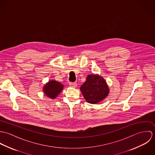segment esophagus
I'll list each match as a JSON object with an SVG mask.
<instances>
[{"label":"esophagus","instance_id":"1","mask_svg":"<svg viewBox=\"0 0 155 155\" xmlns=\"http://www.w3.org/2000/svg\"><path fill=\"white\" fill-rule=\"evenodd\" d=\"M69 85L72 88H75L76 87H77V84L74 82H70Z\"/></svg>","mask_w":155,"mask_h":155}]
</instances>
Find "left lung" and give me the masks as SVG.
<instances>
[{"label":"left lung","mask_w":155,"mask_h":155,"mask_svg":"<svg viewBox=\"0 0 155 155\" xmlns=\"http://www.w3.org/2000/svg\"><path fill=\"white\" fill-rule=\"evenodd\" d=\"M80 89L86 101L91 104L100 102L108 95L109 92L104 79L94 74L88 76Z\"/></svg>","instance_id":"8db88e82"}]
</instances>
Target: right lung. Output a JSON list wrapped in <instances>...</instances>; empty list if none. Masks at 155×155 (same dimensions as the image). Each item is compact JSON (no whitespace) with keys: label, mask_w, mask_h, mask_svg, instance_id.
Returning <instances> with one entry per match:
<instances>
[{"label":"right lung","mask_w":155,"mask_h":155,"mask_svg":"<svg viewBox=\"0 0 155 155\" xmlns=\"http://www.w3.org/2000/svg\"><path fill=\"white\" fill-rule=\"evenodd\" d=\"M63 88V85L60 83L55 81H51L45 85L44 91L48 97L51 98H55L61 92Z\"/></svg>","instance_id":"add662e5"}]
</instances>
